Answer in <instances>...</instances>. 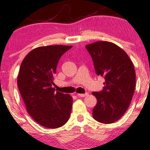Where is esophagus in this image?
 Listing matches in <instances>:
<instances>
[{"instance_id": "1", "label": "esophagus", "mask_w": 150, "mask_h": 150, "mask_svg": "<svg viewBox=\"0 0 150 150\" xmlns=\"http://www.w3.org/2000/svg\"><path fill=\"white\" fill-rule=\"evenodd\" d=\"M89 95V93H77V96L78 97H85L86 96Z\"/></svg>"}]
</instances>
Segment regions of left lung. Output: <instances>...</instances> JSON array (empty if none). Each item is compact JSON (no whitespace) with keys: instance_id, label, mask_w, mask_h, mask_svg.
I'll use <instances>...</instances> for the list:
<instances>
[{"instance_id":"obj_1","label":"left lung","mask_w":150,"mask_h":150,"mask_svg":"<svg viewBox=\"0 0 150 150\" xmlns=\"http://www.w3.org/2000/svg\"><path fill=\"white\" fill-rule=\"evenodd\" d=\"M96 73L105 77L104 89L93 92L97 103L93 109L94 120L112 124L123 116L132 100L136 88V72L132 61L124 50L108 41L86 45Z\"/></svg>"}]
</instances>
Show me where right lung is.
<instances>
[{
  "mask_svg": "<svg viewBox=\"0 0 150 150\" xmlns=\"http://www.w3.org/2000/svg\"><path fill=\"white\" fill-rule=\"evenodd\" d=\"M73 46L49 45L33 49L21 62L17 86L26 110L42 127L57 129L69 120L73 98L52 87L57 64Z\"/></svg>",
  "mask_w": 150,
  "mask_h": 150,
  "instance_id": "add662e5",
  "label": "right lung"
}]
</instances>
